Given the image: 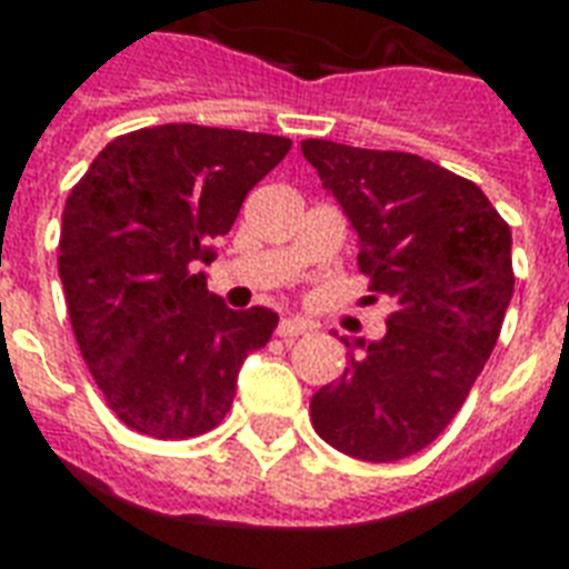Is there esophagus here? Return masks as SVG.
<instances>
[{"label":"esophagus","mask_w":569,"mask_h":569,"mask_svg":"<svg viewBox=\"0 0 569 569\" xmlns=\"http://www.w3.org/2000/svg\"><path fill=\"white\" fill-rule=\"evenodd\" d=\"M312 325L303 319H283L277 325V337L283 339H295V337H303V333H310Z\"/></svg>","instance_id":"obj_1"}]
</instances>
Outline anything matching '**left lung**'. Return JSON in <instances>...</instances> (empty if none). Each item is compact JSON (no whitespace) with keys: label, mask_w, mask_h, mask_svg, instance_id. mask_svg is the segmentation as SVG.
I'll list each match as a JSON object with an SVG mask.
<instances>
[{"label":"left lung","mask_w":569,"mask_h":569,"mask_svg":"<svg viewBox=\"0 0 569 569\" xmlns=\"http://www.w3.org/2000/svg\"><path fill=\"white\" fill-rule=\"evenodd\" d=\"M301 153L355 227L369 292L396 303L383 339H360L363 357L312 396V428L357 460L410 458L446 431L499 339L511 227L476 182L422 156L321 138Z\"/></svg>","instance_id":"8db88e82"}]
</instances>
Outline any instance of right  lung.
Segmentation results:
<instances>
[{
    "instance_id": "right-lung-1",
    "label": "right lung",
    "mask_w": 569,
    "mask_h": 569,
    "mask_svg": "<svg viewBox=\"0 0 569 569\" xmlns=\"http://www.w3.org/2000/svg\"><path fill=\"white\" fill-rule=\"evenodd\" d=\"M292 141L164 123L102 147L67 197L58 274L88 372L120 422L156 440L221 425L277 312L230 310L206 289L212 239Z\"/></svg>"
}]
</instances>
